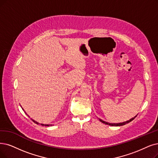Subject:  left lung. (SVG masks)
<instances>
[{
	"label": "left lung",
	"instance_id": "obj_1",
	"mask_svg": "<svg viewBox=\"0 0 158 158\" xmlns=\"http://www.w3.org/2000/svg\"><path fill=\"white\" fill-rule=\"evenodd\" d=\"M137 115L135 116V117H133V118H130V120H128V121H125V122H123V123H108V122L104 121H102V119H100V118H99V121H100V122H102V123L105 124H108V125H110V126H112V127H120V126H123V125H124V124H126L129 123L131 122V121H133V120L137 117Z\"/></svg>",
	"mask_w": 158,
	"mask_h": 158
}]
</instances>
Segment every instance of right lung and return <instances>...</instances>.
Wrapping results in <instances>:
<instances>
[{
	"label": "right lung",
	"instance_id": "add662e5",
	"mask_svg": "<svg viewBox=\"0 0 158 158\" xmlns=\"http://www.w3.org/2000/svg\"><path fill=\"white\" fill-rule=\"evenodd\" d=\"M21 108H22V107H21ZM22 109H23V110H24L23 108H22ZM24 113H26V112H25V111H24ZM26 114H27V113H26ZM31 120H32V121H34L35 123H36V124H39V123L36 122L35 121H34V120H33V119H31ZM41 124L42 126H46V127H49V126H52V124Z\"/></svg>",
	"mask_w": 158,
	"mask_h": 158
}]
</instances>
